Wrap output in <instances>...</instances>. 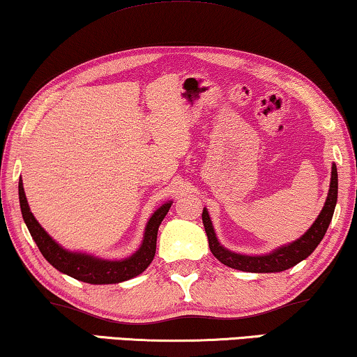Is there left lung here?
<instances>
[{"label":"left lung","instance_id":"8db88e82","mask_svg":"<svg viewBox=\"0 0 357 357\" xmlns=\"http://www.w3.org/2000/svg\"><path fill=\"white\" fill-rule=\"evenodd\" d=\"M336 198H338V172H336V165L333 164V167H331V182H330L328 197H326L325 206L319 214V218L315 219V222L312 224V227L301 238H297L296 242H292L286 247L278 248V250L270 253V255H260V257L238 255V253L229 252L227 248H224L221 243L218 242L208 211L206 209H203L202 218H203L204 231H206V236H208L209 248H211V253L218 258L219 261L224 263L226 266L236 268V270L248 271V273L284 271L287 268L296 266L299 261L305 260V258L309 257L310 253L315 250L317 245L321 242L326 229L330 226L331 218H333Z\"/></svg>","mask_w":357,"mask_h":357}]
</instances>
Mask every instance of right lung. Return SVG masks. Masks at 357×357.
I'll list each match as a JSON object with an SVG mask.
<instances>
[{"label":"right lung","instance_id":"add662e5","mask_svg":"<svg viewBox=\"0 0 357 357\" xmlns=\"http://www.w3.org/2000/svg\"><path fill=\"white\" fill-rule=\"evenodd\" d=\"M19 202H21V211L24 222L27 224L29 232L36 241L38 250L45 257V260L55 266L58 271L75 278V280L89 282V284H116V282L131 280L143 273L155 255V241H158V229L169 213L170 204L165 203L151 216L148 226H146L144 241L141 243L139 250L133 257L120 261L99 260L84 253H73L61 248L43 227L36 221L33 214L29 208L26 193H24L22 180L19 182Z\"/></svg>","mask_w":357,"mask_h":357}]
</instances>
